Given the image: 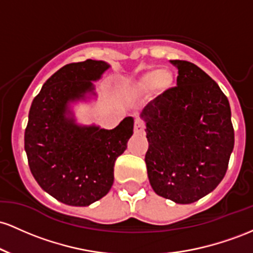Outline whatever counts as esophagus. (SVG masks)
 Segmentation results:
<instances>
[{
  "mask_svg": "<svg viewBox=\"0 0 253 253\" xmlns=\"http://www.w3.org/2000/svg\"><path fill=\"white\" fill-rule=\"evenodd\" d=\"M144 129H146L144 122L141 121V119H136V121H135V127H134L135 134H137V135L144 134Z\"/></svg>",
  "mask_w": 253,
  "mask_h": 253,
  "instance_id": "1",
  "label": "esophagus"
}]
</instances>
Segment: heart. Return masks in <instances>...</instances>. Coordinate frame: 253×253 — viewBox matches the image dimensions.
Masks as SVG:
<instances>
[{
    "label": "heart",
    "instance_id": "obj_1",
    "mask_svg": "<svg viewBox=\"0 0 253 253\" xmlns=\"http://www.w3.org/2000/svg\"><path fill=\"white\" fill-rule=\"evenodd\" d=\"M173 74L166 69H152L141 75L135 82H132V88L135 92L147 93L153 88L159 90L169 89L173 84Z\"/></svg>",
    "mask_w": 253,
    "mask_h": 253
}]
</instances>
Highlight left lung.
I'll return each mask as SVG.
<instances>
[{"instance_id": "obj_1", "label": "left lung", "mask_w": 253, "mask_h": 253, "mask_svg": "<svg viewBox=\"0 0 253 253\" xmlns=\"http://www.w3.org/2000/svg\"><path fill=\"white\" fill-rule=\"evenodd\" d=\"M177 87L143 109L148 150L147 173L155 194L179 204L194 203L225 177L234 147L227 96L208 74L188 61H171Z\"/></svg>"}]
</instances>
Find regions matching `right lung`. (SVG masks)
<instances>
[{
	"label": "right lung",
	"instance_id": "obj_1",
	"mask_svg": "<svg viewBox=\"0 0 253 253\" xmlns=\"http://www.w3.org/2000/svg\"><path fill=\"white\" fill-rule=\"evenodd\" d=\"M109 67L93 59L64 65L31 105L25 130L28 166L41 188L68 206H89L110 191L116 160L134 132L131 117L112 130L80 126L67 117L68 103L93 92L92 81Z\"/></svg>",
	"mask_w": 253,
	"mask_h": 253
}]
</instances>
